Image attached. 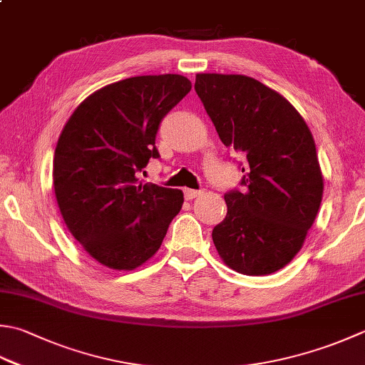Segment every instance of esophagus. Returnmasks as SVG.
Listing matches in <instances>:
<instances>
[{"label": "esophagus", "instance_id": "esophagus-1", "mask_svg": "<svg viewBox=\"0 0 365 365\" xmlns=\"http://www.w3.org/2000/svg\"><path fill=\"white\" fill-rule=\"evenodd\" d=\"M201 192L202 191L199 190H185V199H187V201H191V199L201 196Z\"/></svg>", "mask_w": 365, "mask_h": 365}]
</instances>
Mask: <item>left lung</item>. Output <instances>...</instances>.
I'll list each match as a JSON object with an SVG mask.
<instances>
[{
  "mask_svg": "<svg viewBox=\"0 0 365 365\" xmlns=\"http://www.w3.org/2000/svg\"><path fill=\"white\" fill-rule=\"evenodd\" d=\"M195 90L221 142L245 158L244 191L225 192L213 244L239 274L277 272L302 248L323 197L313 135L287 99L252 77L197 74Z\"/></svg>",
  "mask_w": 365,
  "mask_h": 365,
  "instance_id": "8db88e82",
  "label": "left lung"
}]
</instances>
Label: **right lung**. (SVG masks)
Segmentation results:
<instances>
[{"mask_svg": "<svg viewBox=\"0 0 365 365\" xmlns=\"http://www.w3.org/2000/svg\"><path fill=\"white\" fill-rule=\"evenodd\" d=\"M178 74L139 76L90 95L64 125L53 158L56 202L91 258L133 270L158 252L183 204L180 190L142 185L163 118L188 95Z\"/></svg>", "mask_w": 365, "mask_h": 365, "instance_id": "1", "label": "right lung"}]
</instances>
